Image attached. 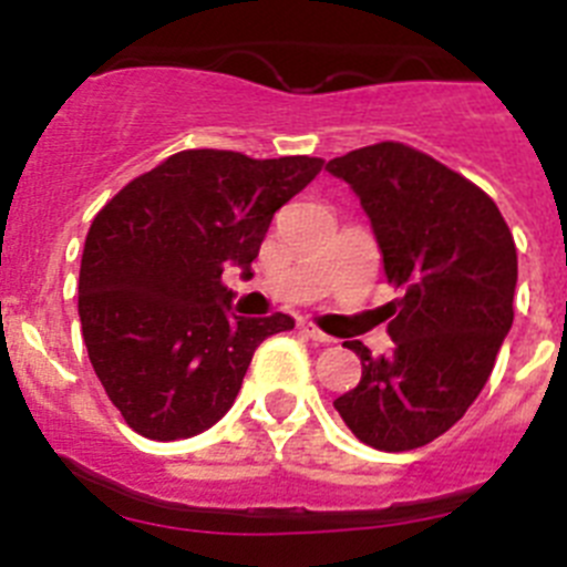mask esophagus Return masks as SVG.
<instances>
[{
	"instance_id": "1",
	"label": "esophagus",
	"mask_w": 567,
	"mask_h": 567,
	"mask_svg": "<svg viewBox=\"0 0 567 567\" xmlns=\"http://www.w3.org/2000/svg\"><path fill=\"white\" fill-rule=\"evenodd\" d=\"M300 332L307 334L309 340H315V343H332V338L327 332H320L318 327H312V323H300Z\"/></svg>"
}]
</instances>
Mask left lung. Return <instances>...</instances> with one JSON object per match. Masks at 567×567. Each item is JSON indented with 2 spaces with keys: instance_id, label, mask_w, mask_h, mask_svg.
Listing matches in <instances>:
<instances>
[{
  "instance_id": "1",
  "label": "left lung",
  "mask_w": 567,
  "mask_h": 567,
  "mask_svg": "<svg viewBox=\"0 0 567 567\" xmlns=\"http://www.w3.org/2000/svg\"><path fill=\"white\" fill-rule=\"evenodd\" d=\"M329 173L352 187L372 221L392 303V354L372 358L334 400L360 443L409 452L449 432L491 378L514 323L517 247L497 204L432 155L380 142L332 158Z\"/></svg>"
}]
</instances>
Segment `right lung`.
Instances as JSON below:
<instances>
[{
    "mask_svg": "<svg viewBox=\"0 0 567 567\" xmlns=\"http://www.w3.org/2000/svg\"><path fill=\"white\" fill-rule=\"evenodd\" d=\"M309 155L184 150L138 175L90 224L79 318L93 372L133 432L184 440L233 409L255 349L289 315L240 318L221 284L252 275L272 215L320 173Z\"/></svg>",
    "mask_w": 567,
    "mask_h": 567,
    "instance_id": "add662e5",
    "label": "right lung"
}]
</instances>
